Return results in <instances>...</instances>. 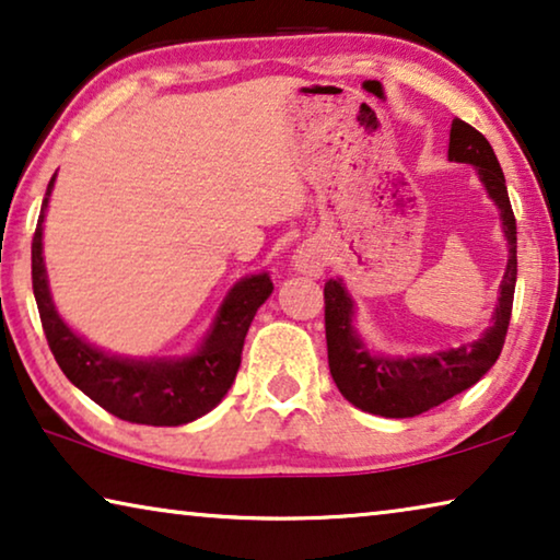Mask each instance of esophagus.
I'll list each match as a JSON object with an SVG mask.
<instances>
[{
	"label": "esophagus",
	"instance_id": "obj_1",
	"mask_svg": "<svg viewBox=\"0 0 560 560\" xmlns=\"http://www.w3.org/2000/svg\"><path fill=\"white\" fill-rule=\"evenodd\" d=\"M329 264V254L324 252L319 244L308 241V244H302L294 254V266L302 273H308V277H319V273L327 269Z\"/></svg>",
	"mask_w": 560,
	"mask_h": 560
}]
</instances>
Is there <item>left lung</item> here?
<instances>
[{
	"label": "left lung",
	"mask_w": 560,
	"mask_h": 560,
	"mask_svg": "<svg viewBox=\"0 0 560 560\" xmlns=\"http://www.w3.org/2000/svg\"><path fill=\"white\" fill-rule=\"evenodd\" d=\"M450 161L472 163L490 198L500 208V219L511 246L508 269L500 283L495 324L475 345L455 347L420 360H385L372 357L352 329V302L339 281L324 283V327H327L329 372L341 395L354 407L380 417H415L432 410L450 397L472 387L503 352L508 324H511L518 252H515V215L508 198L505 175L493 148L472 125L455 118L450 128Z\"/></svg>",
	"instance_id": "8db88e82"
}]
</instances>
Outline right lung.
Masks as SVG:
<instances>
[{
	"mask_svg": "<svg viewBox=\"0 0 560 560\" xmlns=\"http://www.w3.org/2000/svg\"><path fill=\"white\" fill-rule=\"evenodd\" d=\"M52 186L55 175L42 200L39 221L32 236V289H35L47 345L65 377L103 410L128 422L175 428L211 412L236 380L246 331L252 327L256 308L273 291L271 279L261 273L236 283L221 306L211 337L190 360L130 362L100 352L67 329L49 299L45 261H42V221Z\"/></svg>",
	"mask_w": 560,
	"mask_h": 560,
	"instance_id": "add662e5",
	"label": "right lung"
}]
</instances>
